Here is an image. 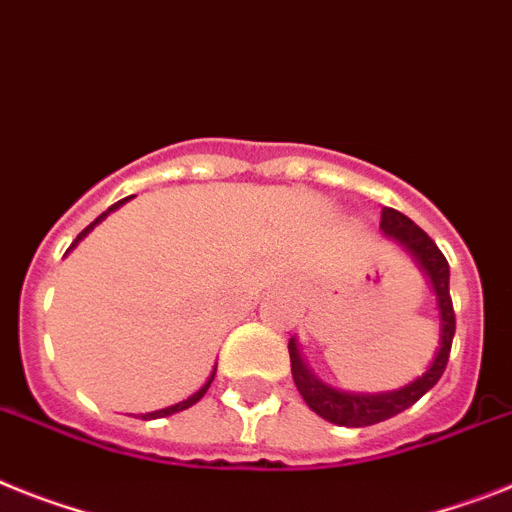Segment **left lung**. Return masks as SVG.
<instances>
[{"label": "left lung", "instance_id": "left-lung-1", "mask_svg": "<svg viewBox=\"0 0 512 512\" xmlns=\"http://www.w3.org/2000/svg\"><path fill=\"white\" fill-rule=\"evenodd\" d=\"M380 229L393 242L401 244L414 257L416 265L424 270V276L429 278V286H432L437 296V309H440V349H437L427 372L422 377H416L414 382H409V385H403V388L390 390V393H346V390L330 388L320 377L312 375V369L302 359L299 343H296V338H291L289 356L296 390L302 393L304 403L317 416L328 419L330 424H341V427H369V424L393 419L395 414H401L409 406H414L427 390L435 388L445 367H448L450 346H453L455 336V312L453 299H450V268L445 255L411 218H406L398 210L382 208Z\"/></svg>", "mask_w": 512, "mask_h": 512}]
</instances>
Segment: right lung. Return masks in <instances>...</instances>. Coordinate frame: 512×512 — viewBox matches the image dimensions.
<instances>
[{"label":"right lung","mask_w":512,"mask_h":512,"mask_svg":"<svg viewBox=\"0 0 512 512\" xmlns=\"http://www.w3.org/2000/svg\"><path fill=\"white\" fill-rule=\"evenodd\" d=\"M127 200H130V197H124V200H119V203H114V205H111L109 210H106V213H101V216H98L96 221L90 223V226H85V229L80 231V234H77V239H75V242H72V247H77V242H80V239H83V236H88L90 231H93V226H98V223H101L103 218L109 216L111 210H117L119 205H124V203H127ZM72 247H70V249H72ZM70 249H67V252H70ZM213 377H216V367H213V372H210V377H208V380H205V385H203V388L197 390L195 395H190V398H187V401H179V403H174V406H169V409H158V411H150V414H143V419H161V416H171V414H176V411H184V409H190V406H195V403L200 401V398H203L205 393H208V388H210V382H213Z\"/></svg>","instance_id":"right-lung-1"}]
</instances>
